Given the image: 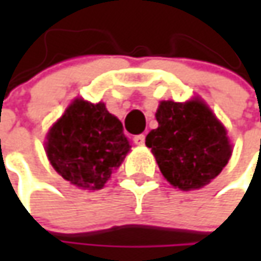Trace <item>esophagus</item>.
I'll return each instance as SVG.
<instances>
[{
  "label": "esophagus",
  "mask_w": 261,
  "mask_h": 261,
  "mask_svg": "<svg viewBox=\"0 0 261 261\" xmlns=\"http://www.w3.org/2000/svg\"><path fill=\"white\" fill-rule=\"evenodd\" d=\"M134 142H135L136 145H144L145 144V135H136L134 138Z\"/></svg>",
  "instance_id": "1"
}]
</instances>
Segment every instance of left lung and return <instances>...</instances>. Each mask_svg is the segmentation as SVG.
Here are the masks:
<instances>
[{"mask_svg":"<svg viewBox=\"0 0 261 261\" xmlns=\"http://www.w3.org/2000/svg\"><path fill=\"white\" fill-rule=\"evenodd\" d=\"M155 117L158 127L145 144L170 185L185 192L200 189L228 164L232 146L225 126L202 100L161 101Z\"/></svg>","mask_w":261,"mask_h":261,"instance_id":"obj_1","label":"left lung"}]
</instances>
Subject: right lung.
Returning a JSON list of instances; mask_svg holds the SVG:
<instances>
[{
    "label": "right lung",
    "mask_w": 261,
    "mask_h": 261,
    "mask_svg": "<svg viewBox=\"0 0 261 261\" xmlns=\"http://www.w3.org/2000/svg\"><path fill=\"white\" fill-rule=\"evenodd\" d=\"M130 149L122 122L105 103L75 98L46 135V155L71 185L98 190Z\"/></svg>",
    "instance_id": "1"
}]
</instances>
